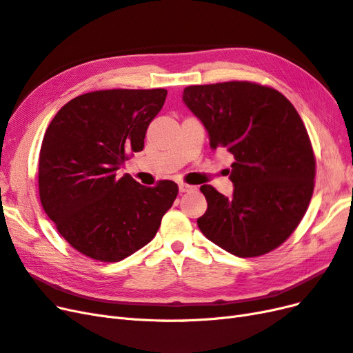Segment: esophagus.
I'll return each instance as SVG.
<instances>
[{
    "label": "esophagus",
    "instance_id": "34e87169",
    "mask_svg": "<svg viewBox=\"0 0 353 353\" xmlns=\"http://www.w3.org/2000/svg\"><path fill=\"white\" fill-rule=\"evenodd\" d=\"M193 190H196L194 185L184 184V183L179 184V191H181V193H190V191H193Z\"/></svg>",
    "mask_w": 353,
    "mask_h": 353
}]
</instances>
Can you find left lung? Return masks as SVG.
<instances>
[{
    "label": "left lung",
    "mask_w": 353,
    "mask_h": 353,
    "mask_svg": "<svg viewBox=\"0 0 353 353\" xmlns=\"http://www.w3.org/2000/svg\"><path fill=\"white\" fill-rule=\"evenodd\" d=\"M187 108L206 128L212 150L225 148L234 191L201 185L206 239L240 258L268 253L302 221L314 193L315 157L301 116L281 92L253 82L193 85Z\"/></svg>",
    "instance_id": "obj_1"
}]
</instances>
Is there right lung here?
Here are the masks:
<instances>
[{"instance_id": "add662e5", "label": "right lung", "mask_w": 353, "mask_h": 353, "mask_svg": "<svg viewBox=\"0 0 353 353\" xmlns=\"http://www.w3.org/2000/svg\"><path fill=\"white\" fill-rule=\"evenodd\" d=\"M168 91L82 94L57 112L42 140L39 199L73 249L119 262L150 243L178 194L174 181L145 187L119 169L144 148L145 131Z\"/></svg>"}]
</instances>
